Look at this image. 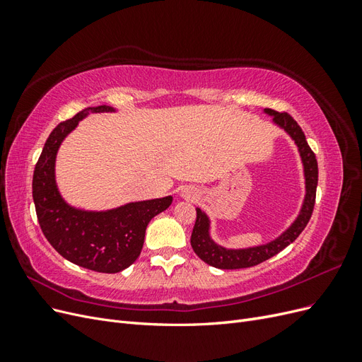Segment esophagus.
Returning <instances> with one entry per match:
<instances>
[{
    "label": "esophagus",
    "instance_id": "34e87169",
    "mask_svg": "<svg viewBox=\"0 0 362 362\" xmlns=\"http://www.w3.org/2000/svg\"><path fill=\"white\" fill-rule=\"evenodd\" d=\"M180 194H181V198L189 199V201H194L196 198H198V192H196L193 187H190V185H187V187H182Z\"/></svg>",
    "mask_w": 362,
    "mask_h": 362
}]
</instances>
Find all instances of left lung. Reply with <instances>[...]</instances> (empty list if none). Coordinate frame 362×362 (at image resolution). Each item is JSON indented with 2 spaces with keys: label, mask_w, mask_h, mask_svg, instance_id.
I'll list each match as a JSON object with an SVG mask.
<instances>
[{
  "label": "left lung",
  "mask_w": 362,
  "mask_h": 362,
  "mask_svg": "<svg viewBox=\"0 0 362 362\" xmlns=\"http://www.w3.org/2000/svg\"><path fill=\"white\" fill-rule=\"evenodd\" d=\"M267 116L273 117V125H276L282 129L293 141L296 148H298L299 157L302 161L303 169V180H305V194L300 205V210L294 221L288 225V228L275 237L269 240L267 243L257 245V246H247V247H225L214 242L211 235V221L208 214L196 208V222L192 233L190 243L194 250L204 262L210 264L216 269L222 270H234V269H246L257 266L259 262L269 259L270 257L279 254L282 249H286L290 243H293L299 234L303 231L306 223L310 222L313 208L315 202V190H317V181H319V168H317V160L314 152L308 146V141L305 139L303 131L298 125L296 120L287 113H278L270 108H264Z\"/></svg>",
  "instance_id": "obj_1"
}]
</instances>
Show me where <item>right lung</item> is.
Returning a JSON list of instances; mask_svg holds the SVG:
<instances>
[{"label": "right lung", "mask_w": 362, "mask_h": 362, "mask_svg": "<svg viewBox=\"0 0 362 362\" xmlns=\"http://www.w3.org/2000/svg\"><path fill=\"white\" fill-rule=\"evenodd\" d=\"M110 105L87 107L52 129L33 175V201L43 235L59 254L74 264L117 273L139 258L146 226L168 210L173 198L128 202L110 210H84L63 198L56 180V160L63 140L92 113H116Z\"/></svg>", "instance_id": "obj_1"}]
</instances>
